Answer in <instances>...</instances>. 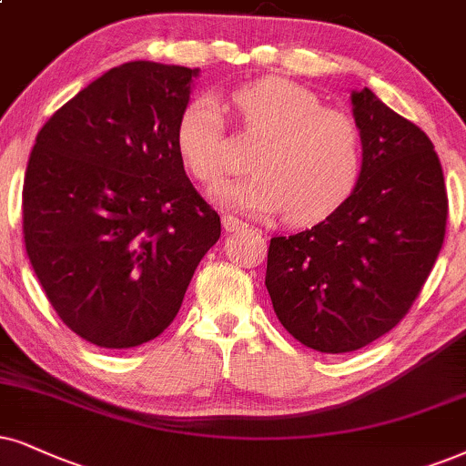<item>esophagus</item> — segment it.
<instances>
[{"label": "esophagus", "mask_w": 466, "mask_h": 466, "mask_svg": "<svg viewBox=\"0 0 466 466\" xmlns=\"http://www.w3.org/2000/svg\"><path fill=\"white\" fill-rule=\"evenodd\" d=\"M221 223H223V229H226V232H238V229L245 226V223L234 215H223Z\"/></svg>", "instance_id": "obj_1"}]
</instances>
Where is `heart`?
Here are the masks:
<instances>
[{
  "label": "heart",
  "instance_id": "1",
  "mask_svg": "<svg viewBox=\"0 0 466 466\" xmlns=\"http://www.w3.org/2000/svg\"><path fill=\"white\" fill-rule=\"evenodd\" d=\"M226 105L253 152L256 174L217 189V202L281 213L297 226L325 219L344 204L361 172V131L346 111L325 107L316 92L284 76H262L228 92ZM176 150L193 178L213 187L228 174L226 120L213 96L187 105Z\"/></svg>",
  "mask_w": 466,
  "mask_h": 466
}]
</instances>
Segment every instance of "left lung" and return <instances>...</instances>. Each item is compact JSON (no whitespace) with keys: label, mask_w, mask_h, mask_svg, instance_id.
<instances>
[{"label":"left lung","mask_w":466,"mask_h":466,"mask_svg":"<svg viewBox=\"0 0 466 466\" xmlns=\"http://www.w3.org/2000/svg\"><path fill=\"white\" fill-rule=\"evenodd\" d=\"M363 163L355 191L311 229L268 245L267 290L279 322L308 349L352 352L413 308L445 238L443 169L428 135L352 92Z\"/></svg>","instance_id":"8db88e82"}]
</instances>
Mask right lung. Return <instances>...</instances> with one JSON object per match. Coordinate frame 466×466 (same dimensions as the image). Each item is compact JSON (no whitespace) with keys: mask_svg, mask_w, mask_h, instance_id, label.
Segmentation results:
<instances>
[{"mask_svg":"<svg viewBox=\"0 0 466 466\" xmlns=\"http://www.w3.org/2000/svg\"><path fill=\"white\" fill-rule=\"evenodd\" d=\"M198 73L157 62L111 68L45 122L29 155L27 258L64 325L101 349L158 338L221 237L176 150Z\"/></svg>","mask_w":466,"mask_h":466,"instance_id":"add662e5","label":"right lung"}]
</instances>
